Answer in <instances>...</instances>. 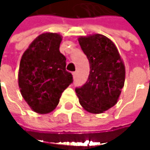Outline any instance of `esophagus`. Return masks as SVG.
<instances>
[{
  "label": "esophagus",
  "mask_w": 150,
  "mask_h": 150,
  "mask_svg": "<svg viewBox=\"0 0 150 150\" xmlns=\"http://www.w3.org/2000/svg\"><path fill=\"white\" fill-rule=\"evenodd\" d=\"M72 75H73V78L75 79V78H76V72H73V73H72Z\"/></svg>",
  "instance_id": "obj_1"
}]
</instances>
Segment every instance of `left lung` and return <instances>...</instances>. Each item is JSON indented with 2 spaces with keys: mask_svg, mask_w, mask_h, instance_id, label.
Masks as SVG:
<instances>
[{
  "mask_svg": "<svg viewBox=\"0 0 150 150\" xmlns=\"http://www.w3.org/2000/svg\"><path fill=\"white\" fill-rule=\"evenodd\" d=\"M90 71L86 83L75 88L79 103L88 112L101 114L117 103L125 81V66L115 43L100 34L81 36Z\"/></svg>",
  "mask_w": 150,
  "mask_h": 150,
  "instance_id": "obj_1",
  "label": "left lung"
}]
</instances>
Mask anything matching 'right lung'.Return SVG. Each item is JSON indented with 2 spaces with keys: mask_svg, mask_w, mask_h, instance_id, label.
<instances>
[{
  "mask_svg": "<svg viewBox=\"0 0 150 150\" xmlns=\"http://www.w3.org/2000/svg\"><path fill=\"white\" fill-rule=\"evenodd\" d=\"M62 37L56 33L37 36L23 53L19 68L21 94L31 109L47 114L59 103L62 93L73 81L66 70V57L59 47Z\"/></svg>",
  "mask_w": 150,
  "mask_h": 150,
  "instance_id": "1",
  "label": "right lung"
}]
</instances>
